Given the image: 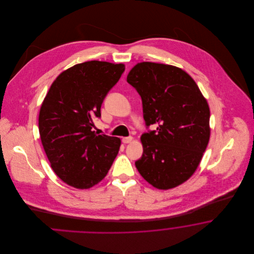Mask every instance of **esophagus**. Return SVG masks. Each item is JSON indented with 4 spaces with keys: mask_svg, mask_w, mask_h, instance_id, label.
<instances>
[{
    "mask_svg": "<svg viewBox=\"0 0 254 254\" xmlns=\"http://www.w3.org/2000/svg\"><path fill=\"white\" fill-rule=\"evenodd\" d=\"M132 140V137L129 136V137H125V138H123V139H122V142H123L124 144H129Z\"/></svg>",
    "mask_w": 254,
    "mask_h": 254,
    "instance_id": "esophagus-1",
    "label": "esophagus"
}]
</instances>
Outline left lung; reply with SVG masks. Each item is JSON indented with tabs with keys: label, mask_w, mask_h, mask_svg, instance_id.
Listing matches in <instances>:
<instances>
[{
	"label": "left lung",
	"mask_w": 254,
	"mask_h": 254,
	"mask_svg": "<svg viewBox=\"0 0 254 254\" xmlns=\"http://www.w3.org/2000/svg\"><path fill=\"white\" fill-rule=\"evenodd\" d=\"M127 81L142 99L146 128L142 157L135 166L159 190L187 181L197 169L209 141V108L193 79L181 68L144 62Z\"/></svg>",
	"instance_id": "1"
}]
</instances>
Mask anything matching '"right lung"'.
Instances as JSON below:
<instances>
[{"label":"right lung","mask_w":254,"mask_h":254,"mask_svg":"<svg viewBox=\"0 0 254 254\" xmlns=\"http://www.w3.org/2000/svg\"><path fill=\"white\" fill-rule=\"evenodd\" d=\"M125 64L89 61L61 73L39 114V132L51 168L62 181L89 189L102 181L117 156L121 140L91 131L93 119Z\"/></svg>","instance_id":"obj_1"}]
</instances>
